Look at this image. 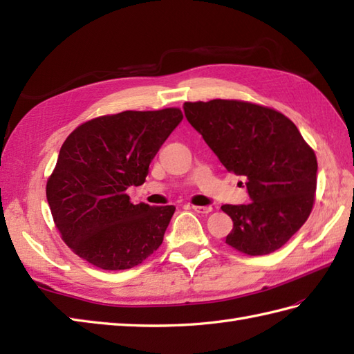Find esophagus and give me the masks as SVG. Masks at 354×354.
I'll return each mask as SVG.
<instances>
[{
  "label": "esophagus",
  "instance_id": "esophagus-1",
  "mask_svg": "<svg viewBox=\"0 0 354 354\" xmlns=\"http://www.w3.org/2000/svg\"><path fill=\"white\" fill-rule=\"evenodd\" d=\"M192 209H194L196 213H201V214H208L213 212V207H199V205H192Z\"/></svg>",
  "mask_w": 354,
  "mask_h": 354
}]
</instances>
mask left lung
I'll list each match as a JSON object with an SVG mask.
<instances>
[{
    "label": "left lung",
    "instance_id": "8db88e82",
    "mask_svg": "<svg viewBox=\"0 0 354 354\" xmlns=\"http://www.w3.org/2000/svg\"><path fill=\"white\" fill-rule=\"evenodd\" d=\"M189 123L230 173L245 176L252 202L222 205L232 219L227 243L248 255L270 254L310 216L317 155L281 112L245 100L185 102Z\"/></svg>",
    "mask_w": 354,
    "mask_h": 354
}]
</instances>
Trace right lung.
I'll use <instances>...</instances> for the list:
<instances>
[{
	"mask_svg": "<svg viewBox=\"0 0 354 354\" xmlns=\"http://www.w3.org/2000/svg\"><path fill=\"white\" fill-rule=\"evenodd\" d=\"M181 120L179 108L123 111L88 120L66 137L45 192L59 234L80 259L131 269L161 246L176 208L132 204L126 190L145 184Z\"/></svg>",
	"mask_w": 354,
	"mask_h": 354,
	"instance_id": "add662e5",
	"label": "right lung"
}]
</instances>
